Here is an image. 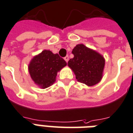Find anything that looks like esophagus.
<instances>
[{"instance_id": "obj_1", "label": "esophagus", "mask_w": 133, "mask_h": 133, "mask_svg": "<svg viewBox=\"0 0 133 133\" xmlns=\"http://www.w3.org/2000/svg\"><path fill=\"white\" fill-rule=\"evenodd\" d=\"M69 56H66L64 57V60L66 62V63H67L68 61H69Z\"/></svg>"}]
</instances>
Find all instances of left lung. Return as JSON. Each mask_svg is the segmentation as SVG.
<instances>
[{
  "instance_id": "left-lung-1",
  "label": "left lung",
  "mask_w": 133,
  "mask_h": 133,
  "mask_svg": "<svg viewBox=\"0 0 133 133\" xmlns=\"http://www.w3.org/2000/svg\"><path fill=\"white\" fill-rule=\"evenodd\" d=\"M73 58L68 66L73 71L77 81L89 87L96 84L102 77L105 60L97 52L84 44H77L72 51Z\"/></svg>"
}]
</instances>
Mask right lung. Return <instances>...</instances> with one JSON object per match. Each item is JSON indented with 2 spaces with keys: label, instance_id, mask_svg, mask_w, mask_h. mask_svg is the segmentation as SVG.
I'll return each mask as SVG.
<instances>
[{
  "label": "right lung",
  "instance_id": "1",
  "mask_svg": "<svg viewBox=\"0 0 133 133\" xmlns=\"http://www.w3.org/2000/svg\"><path fill=\"white\" fill-rule=\"evenodd\" d=\"M66 65V62L58 54L44 50L35 56L29 65V72L35 83L45 89L56 81L57 73Z\"/></svg>",
  "mask_w": 133,
  "mask_h": 133
}]
</instances>
